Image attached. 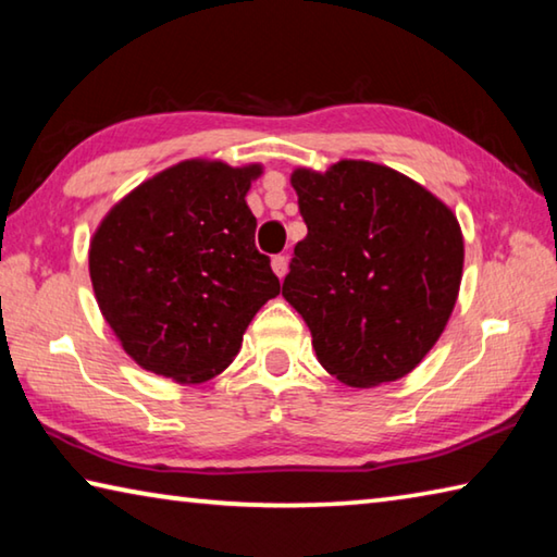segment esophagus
Masks as SVG:
<instances>
[{
	"instance_id": "34e87169",
	"label": "esophagus",
	"mask_w": 557,
	"mask_h": 557,
	"mask_svg": "<svg viewBox=\"0 0 557 557\" xmlns=\"http://www.w3.org/2000/svg\"><path fill=\"white\" fill-rule=\"evenodd\" d=\"M272 270H275V275L282 280L287 275V258L285 256H275L272 258Z\"/></svg>"
}]
</instances>
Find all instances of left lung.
Masks as SVG:
<instances>
[{
  "mask_svg": "<svg viewBox=\"0 0 557 557\" xmlns=\"http://www.w3.org/2000/svg\"><path fill=\"white\" fill-rule=\"evenodd\" d=\"M307 238L282 297L312 332L319 363L354 388L398 381L455 309L465 240L428 188L395 169L344 162L292 174Z\"/></svg>",
  "mask_w": 557,
  "mask_h": 557,
  "instance_id": "8db88e82",
  "label": "left lung"
}]
</instances>
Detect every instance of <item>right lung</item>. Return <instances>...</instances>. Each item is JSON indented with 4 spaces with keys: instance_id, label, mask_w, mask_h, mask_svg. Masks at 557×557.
<instances>
[{
    "instance_id": "obj_1",
    "label": "right lung",
    "mask_w": 557,
    "mask_h": 557,
    "mask_svg": "<svg viewBox=\"0 0 557 557\" xmlns=\"http://www.w3.org/2000/svg\"><path fill=\"white\" fill-rule=\"evenodd\" d=\"M258 164L182 162L127 194L90 240L100 312L125 351L164 379L203 383L280 295L245 203Z\"/></svg>"
}]
</instances>
